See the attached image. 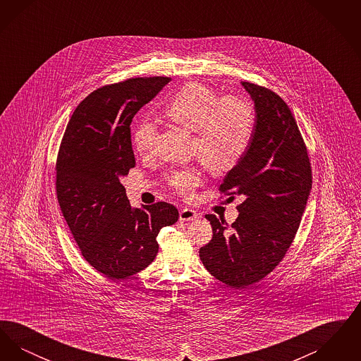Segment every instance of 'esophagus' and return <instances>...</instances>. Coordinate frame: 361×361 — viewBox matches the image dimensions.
Returning a JSON list of instances; mask_svg holds the SVG:
<instances>
[{"label": "esophagus", "instance_id": "esophagus-1", "mask_svg": "<svg viewBox=\"0 0 361 361\" xmlns=\"http://www.w3.org/2000/svg\"><path fill=\"white\" fill-rule=\"evenodd\" d=\"M197 219V212L190 209V208H184L180 211V221L185 222V221H195Z\"/></svg>", "mask_w": 361, "mask_h": 361}]
</instances>
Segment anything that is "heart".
<instances>
[{"label": "heart", "mask_w": 361, "mask_h": 361, "mask_svg": "<svg viewBox=\"0 0 361 361\" xmlns=\"http://www.w3.org/2000/svg\"><path fill=\"white\" fill-rule=\"evenodd\" d=\"M168 121L193 131L192 154L197 155L212 174L233 171L246 154L255 133V108L237 96L219 97L202 84L183 86L162 111ZM157 127L150 121L137 123L133 145L139 154L154 147ZM200 181V173L187 168L174 171L169 184L178 193L189 196Z\"/></svg>", "instance_id": "1"}]
</instances>
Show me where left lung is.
<instances>
[{
    "label": "left lung",
    "instance_id": "1",
    "mask_svg": "<svg viewBox=\"0 0 361 361\" xmlns=\"http://www.w3.org/2000/svg\"><path fill=\"white\" fill-rule=\"evenodd\" d=\"M256 108L250 146L219 190L245 200L235 222L206 215L212 240L200 247L207 271L242 290L269 275L290 249L309 199L312 174L291 109L268 87L242 81Z\"/></svg>",
    "mask_w": 361,
    "mask_h": 361
}]
</instances>
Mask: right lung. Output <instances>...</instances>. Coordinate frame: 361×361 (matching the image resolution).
<instances>
[{"label": "right lung", "instance_id": "right-lung-1", "mask_svg": "<svg viewBox=\"0 0 361 361\" xmlns=\"http://www.w3.org/2000/svg\"><path fill=\"white\" fill-rule=\"evenodd\" d=\"M171 81L135 77L102 86L71 115L55 172L56 197L81 255L112 280L135 275L158 253L157 235L177 222V208L158 202L133 208L119 178L135 166L131 121Z\"/></svg>", "mask_w": 361, "mask_h": 361}]
</instances>
